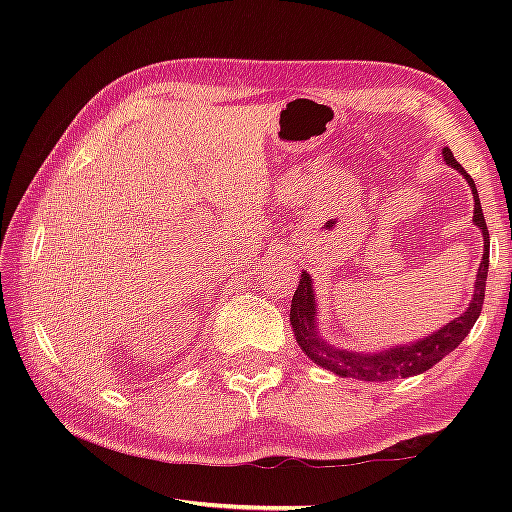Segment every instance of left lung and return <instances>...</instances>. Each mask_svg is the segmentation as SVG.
<instances>
[{
    "instance_id": "left-lung-1",
    "label": "left lung",
    "mask_w": 512,
    "mask_h": 512,
    "mask_svg": "<svg viewBox=\"0 0 512 512\" xmlns=\"http://www.w3.org/2000/svg\"><path fill=\"white\" fill-rule=\"evenodd\" d=\"M443 158L449 167L456 169L467 180V185L472 189L474 198V216L472 221L483 235V259L476 271L472 300L461 316L449 320L438 332H433L424 339H418L413 343L393 345L388 350L377 352H354L343 350L323 339L318 332V302L314 291V280L307 271H302L300 284L291 300V329L293 336L300 345V350L316 363V366L334 372L336 377H348V379H361V381H393L402 377H415L427 372L431 366H436L440 359H445L449 352L456 350L463 339L470 334L476 318L481 316L483 298H485V280H488V257H490V237L488 228H485V216L481 210L479 192H476L474 180L470 178L461 164L449 149H443Z\"/></svg>"
}]
</instances>
